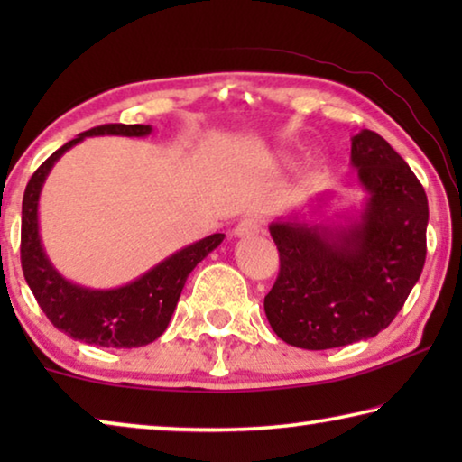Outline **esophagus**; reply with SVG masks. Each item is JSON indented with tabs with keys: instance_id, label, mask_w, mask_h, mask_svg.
Segmentation results:
<instances>
[{
	"instance_id": "esophagus-1",
	"label": "esophagus",
	"mask_w": 462,
	"mask_h": 462,
	"mask_svg": "<svg viewBox=\"0 0 462 462\" xmlns=\"http://www.w3.org/2000/svg\"><path fill=\"white\" fill-rule=\"evenodd\" d=\"M261 230H263V224L259 217L248 216V217H242V220L236 224V228H234V236L248 238V236H254V234H259Z\"/></svg>"
}]
</instances>
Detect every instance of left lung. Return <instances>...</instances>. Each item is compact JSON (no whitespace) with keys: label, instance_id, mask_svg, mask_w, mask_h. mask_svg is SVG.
<instances>
[{"label":"left lung","instance_id":"8db88e82","mask_svg":"<svg viewBox=\"0 0 462 462\" xmlns=\"http://www.w3.org/2000/svg\"><path fill=\"white\" fill-rule=\"evenodd\" d=\"M350 165L366 191L361 212L314 222L328 195L269 226L279 277L264 314L281 340L326 350L377 336L393 322L426 261L428 198L377 132L353 136Z\"/></svg>","mask_w":462,"mask_h":462}]
</instances>
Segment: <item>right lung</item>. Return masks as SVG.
Here are the masks:
<instances>
[{"label": "right lung", "instance_id": "1", "mask_svg": "<svg viewBox=\"0 0 462 462\" xmlns=\"http://www.w3.org/2000/svg\"><path fill=\"white\" fill-rule=\"evenodd\" d=\"M151 132L152 126L144 124H106L81 132L71 143L52 152L26 185L20 242L26 283L52 326L85 344H97L104 348H136L154 342L167 330L189 273L224 240V234H212L193 242L132 283L116 289L77 285L52 267L38 228V199L54 162L88 136H148Z\"/></svg>", "mask_w": 462, "mask_h": 462}]
</instances>
